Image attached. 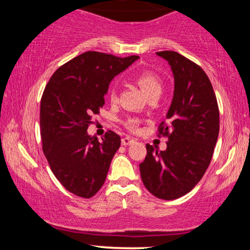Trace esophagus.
Here are the masks:
<instances>
[{"label": "esophagus", "mask_w": 250, "mask_h": 250, "mask_svg": "<svg viewBox=\"0 0 250 250\" xmlns=\"http://www.w3.org/2000/svg\"><path fill=\"white\" fill-rule=\"evenodd\" d=\"M135 142V139L131 138V136H125V138L122 139V145L123 146H129L133 145Z\"/></svg>", "instance_id": "obj_1"}]
</instances>
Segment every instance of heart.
<instances>
[{"label": "heart", "instance_id": "b5f03b06", "mask_svg": "<svg viewBox=\"0 0 250 250\" xmlns=\"http://www.w3.org/2000/svg\"><path fill=\"white\" fill-rule=\"evenodd\" d=\"M133 80L136 82V84L142 88L145 94L148 98L155 97V95H160L163 91V82L158 76V74L151 69H141L135 71L133 74ZM109 99L111 101L117 100V92H116L115 87H110L109 90ZM126 127L131 131H135L138 128L139 121L136 118H128L125 123Z\"/></svg>", "mask_w": 250, "mask_h": 250}]
</instances>
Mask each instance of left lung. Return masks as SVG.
<instances>
[{
    "label": "left lung",
    "mask_w": 250,
    "mask_h": 250,
    "mask_svg": "<svg viewBox=\"0 0 250 250\" xmlns=\"http://www.w3.org/2000/svg\"><path fill=\"white\" fill-rule=\"evenodd\" d=\"M157 56L168 61L174 76V95L160 123L158 135L167 149L146 145L140 164L142 182L150 193L164 200L184 196L196 187L209 166L220 131V111L209 78L200 66L174 51Z\"/></svg>",
    "instance_id": "1"
}]
</instances>
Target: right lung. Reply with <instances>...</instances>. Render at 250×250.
I'll return each mask as SVG.
<instances>
[{"mask_svg":"<svg viewBox=\"0 0 250 250\" xmlns=\"http://www.w3.org/2000/svg\"><path fill=\"white\" fill-rule=\"evenodd\" d=\"M138 59L87 51L58 68L43 92V152L58 181L78 197L91 198L101 189L121 146V136L112 131L102 142L88 135L91 117L104 107L112 78Z\"/></svg>","mask_w":250,"mask_h":250,"instance_id":"add662e5","label":"right lung"}]
</instances>
